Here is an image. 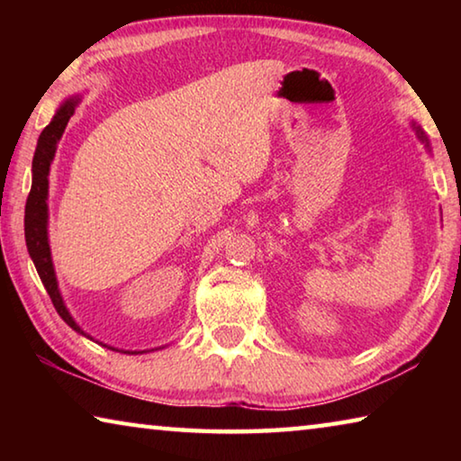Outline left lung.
Listing matches in <instances>:
<instances>
[{
    "instance_id": "left-lung-1",
    "label": "left lung",
    "mask_w": 461,
    "mask_h": 461,
    "mask_svg": "<svg viewBox=\"0 0 461 461\" xmlns=\"http://www.w3.org/2000/svg\"><path fill=\"white\" fill-rule=\"evenodd\" d=\"M419 134H420V131H419ZM420 138H423V134H420ZM425 140V138H423Z\"/></svg>"
}]
</instances>
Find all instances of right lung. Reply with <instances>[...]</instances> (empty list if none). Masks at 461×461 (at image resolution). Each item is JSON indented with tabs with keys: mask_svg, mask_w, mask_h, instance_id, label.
Returning a JSON list of instances; mask_svg holds the SVG:
<instances>
[{
	"mask_svg": "<svg viewBox=\"0 0 461 461\" xmlns=\"http://www.w3.org/2000/svg\"><path fill=\"white\" fill-rule=\"evenodd\" d=\"M79 99H68L60 105V109L54 115L52 122L42 130L41 138H38V146L32 160V189L26 199V215H24V233H26V246L28 252L32 256L34 267L38 270L42 285L49 293L50 301L57 313L62 317L68 327L75 331H81V327L73 321L71 313H68L62 296L59 293L57 276H54L52 260H50V248H49V233H46V220H49V205H46V197H49V170L50 162L57 152V144L65 131L68 120L75 113V105ZM85 335V333H83ZM109 348V346H105ZM113 349V348H109ZM123 354H142V352H123Z\"/></svg>",
	"mask_w": 461,
	"mask_h": 461,
	"instance_id": "right-lung-1",
	"label": "right lung"
}]
</instances>
